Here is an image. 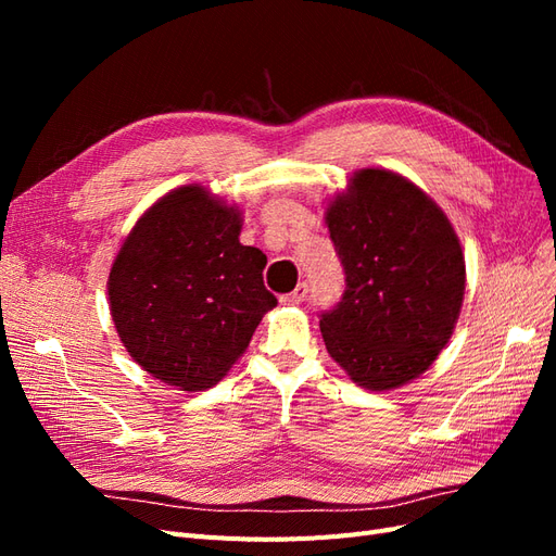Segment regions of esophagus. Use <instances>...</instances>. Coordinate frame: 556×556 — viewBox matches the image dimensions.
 <instances>
[{
  "mask_svg": "<svg viewBox=\"0 0 556 556\" xmlns=\"http://www.w3.org/2000/svg\"><path fill=\"white\" fill-rule=\"evenodd\" d=\"M306 294H308V285H306V282H299L296 288H294V292L280 296V304H282V306H299L301 301L306 299Z\"/></svg>",
  "mask_w": 556,
  "mask_h": 556,
  "instance_id": "34e87169",
  "label": "esophagus"
}]
</instances>
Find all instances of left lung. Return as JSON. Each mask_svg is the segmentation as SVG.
Masks as SVG:
<instances>
[{"mask_svg": "<svg viewBox=\"0 0 556 556\" xmlns=\"http://www.w3.org/2000/svg\"><path fill=\"white\" fill-rule=\"evenodd\" d=\"M327 227L345 271L341 301L319 315L331 359L371 392L422 376L450 341L466 288L447 215L408 178L362 169L333 197Z\"/></svg>", "mask_w": 556, "mask_h": 556, "instance_id": "1", "label": "left lung"}]
</instances>
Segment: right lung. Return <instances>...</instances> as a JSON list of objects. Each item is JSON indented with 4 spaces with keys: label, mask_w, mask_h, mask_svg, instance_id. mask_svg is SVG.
Returning a JSON list of instances; mask_svg holds the SVG:
<instances>
[{
    "label": "right lung",
    "mask_w": 556,
    "mask_h": 556,
    "mask_svg": "<svg viewBox=\"0 0 556 556\" xmlns=\"http://www.w3.org/2000/svg\"><path fill=\"white\" fill-rule=\"evenodd\" d=\"M241 211L201 185L150 206L109 274L115 331L143 371L185 392L223 380L278 299L266 255L243 245Z\"/></svg>",
    "instance_id": "right-lung-1"
}]
</instances>
